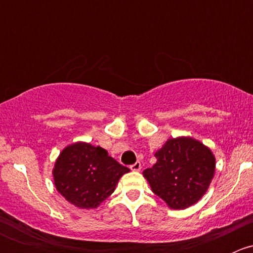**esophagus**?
<instances>
[{
	"label": "esophagus",
	"instance_id": "esophagus-1",
	"mask_svg": "<svg viewBox=\"0 0 253 253\" xmlns=\"http://www.w3.org/2000/svg\"><path fill=\"white\" fill-rule=\"evenodd\" d=\"M129 168H131L132 171H139V170H141V168H142V165H141V163H139V162H136L134 164H132Z\"/></svg>",
	"mask_w": 253,
	"mask_h": 253
}]
</instances>
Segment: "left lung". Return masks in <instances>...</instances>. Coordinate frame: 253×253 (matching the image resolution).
Listing matches in <instances>:
<instances>
[{
	"label": "left lung",
	"mask_w": 253,
	"mask_h": 253,
	"mask_svg": "<svg viewBox=\"0 0 253 253\" xmlns=\"http://www.w3.org/2000/svg\"><path fill=\"white\" fill-rule=\"evenodd\" d=\"M155 157L157 163L143 175L170 208L185 209L202 198L215 171L209 148L190 137H178L169 139Z\"/></svg>",
	"instance_id": "8db88e82"
}]
</instances>
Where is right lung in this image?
Listing matches in <instances>:
<instances>
[{
  "instance_id": "1",
  "label": "right lung",
  "mask_w": 253,
  "mask_h": 253,
  "mask_svg": "<svg viewBox=\"0 0 253 253\" xmlns=\"http://www.w3.org/2000/svg\"><path fill=\"white\" fill-rule=\"evenodd\" d=\"M128 168L109 157L101 147L78 142L66 147L53 169L56 190L79 208H96L111 195Z\"/></svg>"
}]
</instances>
